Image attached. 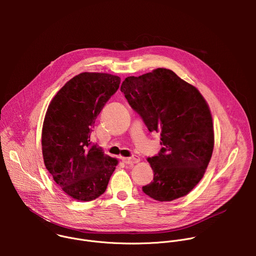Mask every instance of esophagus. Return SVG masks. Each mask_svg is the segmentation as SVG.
I'll use <instances>...</instances> for the list:
<instances>
[{
    "instance_id": "34e87169",
    "label": "esophagus",
    "mask_w": 256,
    "mask_h": 256,
    "mask_svg": "<svg viewBox=\"0 0 256 256\" xmlns=\"http://www.w3.org/2000/svg\"><path fill=\"white\" fill-rule=\"evenodd\" d=\"M122 162L124 164H136L138 162H140V157L136 156V155H132V157H128V158H122Z\"/></svg>"
}]
</instances>
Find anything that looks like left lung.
<instances>
[{"instance_id":"1","label":"left lung","mask_w":256,"mask_h":256,"mask_svg":"<svg viewBox=\"0 0 256 256\" xmlns=\"http://www.w3.org/2000/svg\"><path fill=\"white\" fill-rule=\"evenodd\" d=\"M120 91L150 132L161 134L158 155L148 158L154 178L142 192L159 202L186 196L202 178L214 149V126L200 91L159 68L128 77Z\"/></svg>"}]
</instances>
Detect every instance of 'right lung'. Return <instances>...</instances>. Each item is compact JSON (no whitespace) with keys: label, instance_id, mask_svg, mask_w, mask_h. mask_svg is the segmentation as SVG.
<instances>
[{"label":"right lung","instance_id":"right-lung-1","mask_svg":"<svg viewBox=\"0 0 256 256\" xmlns=\"http://www.w3.org/2000/svg\"><path fill=\"white\" fill-rule=\"evenodd\" d=\"M120 84L118 76L81 72L48 105L42 134L44 165L62 192L75 200L90 202L104 194L118 165L90 142V134Z\"/></svg>","mask_w":256,"mask_h":256}]
</instances>
